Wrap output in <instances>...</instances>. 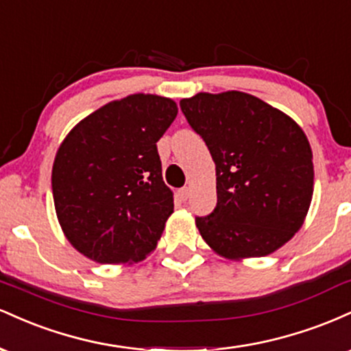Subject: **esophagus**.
I'll list each match as a JSON object with an SVG mask.
<instances>
[{"mask_svg": "<svg viewBox=\"0 0 351 351\" xmlns=\"http://www.w3.org/2000/svg\"><path fill=\"white\" fill-rule=\"evenodd\" d=\"M178 196H180L181 201H186L189 198V188L184 186V188L178 189Z\"/></svg>", "mask_w": 351, "mask_h": 351, "instance_id": "esophagus-1", "label": "esophagus"}]
</instances>
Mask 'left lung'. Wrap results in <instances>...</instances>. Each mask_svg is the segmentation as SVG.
I'll return each instance as SVG.
<instances>
[{
    "instance_id": "1",
    "label": "left lung",
    "mask_w": 351,
    "mask_h": 351,
    "mask_svg": "<svg viewBox=\"0 0 351 351\" xmlns=\"http://www.w3.org/2000/svg\"><path fill=\"white\" fill-rule=\"evenodd\" d=\"M180 107L216 165V208L196 217L209 247L244 259L267 256L291 241L313 195L304 130L284 112L237 90L201 92Z\"/></svg>"
}]
</instances>
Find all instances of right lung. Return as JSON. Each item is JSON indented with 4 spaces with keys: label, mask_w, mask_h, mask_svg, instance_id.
<instances>
[{
    "label": "right lung",
    "mask_w": 351,
    "mask_h": 351,
    "mask_svg": "<svg viewBox=\"0 0 351 351\" xmlns=\"http://www.w3.org/2000/svg\"><path fill=\"white\" fill-rule=\"evenodd\" d=\"M178 114L171 99L134 94L86 117L60 143L52 196L64 234L100 264H134L156 247L173 193L156 142Z\"/></svg>",
    "instance_id": "obj_1"
}]
</instances>
